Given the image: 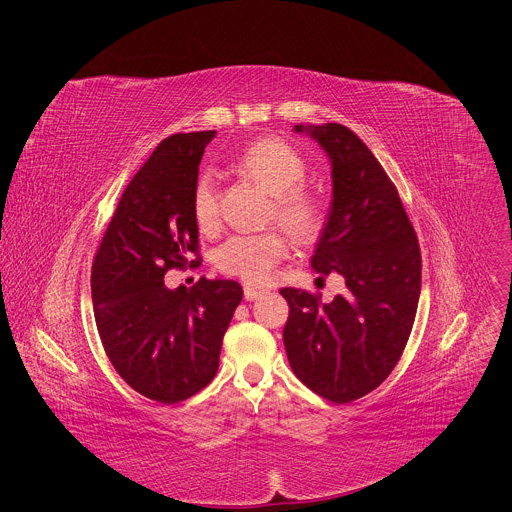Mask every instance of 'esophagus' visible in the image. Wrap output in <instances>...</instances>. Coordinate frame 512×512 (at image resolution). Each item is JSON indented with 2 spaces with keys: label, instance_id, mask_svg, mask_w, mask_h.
Here are the masks:
<instances>
[{
  "label": "esophagus",
  "instance_id": "34e87169",
  "mask_svg": "<svg viewBox=\"0 0 512 512\" xmlns=\"http://www.w3.org/2000/svg\"><path fill=\"white\" fill-rule=\"evenodd\" d=\"M243 295H245V301H257L259 297H263L265 295V291L263 289H257V287H245L243 289Z\"/></svg>",
  "mask_w": 512,
  "mask_h": 512
}]
</instances>
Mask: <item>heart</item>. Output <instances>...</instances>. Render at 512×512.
Masks as SVG:
<instances>
[{"label":"heart","mask_w":512,"mask_h":512,"mask_svg":"<svg viewBox=\"0 0 512 512\" xmlns=\"http://www.w3.org/2000/svg\"><path fill=\"white\" fill-rule=\"evenodd\" d=\"M237 167L273 195V213L283 227L299 239H313L325 225L327 205L323 197L305 185L307 163L301 153L279 137H265L237 159ZM193 217L203 231H211L219 221L215 179L201 171L191 193ZM289 241L277 229L259 233H235L215 249V267L247 283L269 281L275 267L287 257Z\"/></svg>","instance_id":"heart-1"}]
</instances>
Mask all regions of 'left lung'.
<instances>
[{"label":"left lung","mask_w":512,"mask_h":512,"mask_svg":"<svg viewBox=\"0 0 512 512\" xmlns=\"http://www.w3.org/2000/svg\"><path fill=\"white\" fill-rule=\"evenodd\" d=\"M331 161L333 199L311 257L317 273H339L347 291L331 303L285 287L283 343L297 379L337 405L377 389L409 341L421 251L393 181L371 149L341 123L295 125Z\"/></svg>","instance_id":"left-lung-1"}]
</instances>
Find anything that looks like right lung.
Returning <instances> with one entry per match:
<instances>
[{
	"mask_svg": "<svg viewBox=\"0 0 512 512\" xmlns=\"http://www.w3.org/2000/svg\"><path fill=\"white\" fill-rule=\"evenodd\" d=\"M215 131L163 139L125 187L91 269V297L103 349L121 379L143 397L175 405L207 387L243 289L201 277L167 289L169 269L197 255L191 193ZM199 259L191 261L195 267Z\"/></svg>",
	"mask_w": 512,
	"mask_h": 512,
	"instance_id": "add662e5",
	"label": "right lung"
}]
</instances>
